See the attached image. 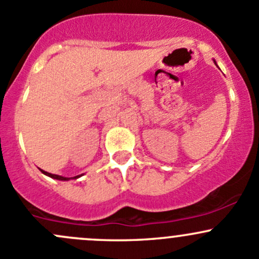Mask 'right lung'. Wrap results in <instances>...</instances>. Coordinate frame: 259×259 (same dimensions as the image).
<instances>
[{
	"instance_id": "add662e5",
	"label": "right lung",
	"mask_w": 259,
	"mask_h": 259,
	"mask_svg": "<svg viewBox=\"0 0 259 259\" xmlns=\"http://www.w3.org/2000/svg\"><path fill=\"white\" fill-rule=\"evenodd\" d=\"M40 171H42V172L45 174V175L50 176V178H53V179H57V180H62V181H65V180H69V178H63V176L53 175V174H50V172H47V171H43V170H40ZM77 178H79V176H75V178H73V179H77Z\"/></svg>"
}]
</instances>
